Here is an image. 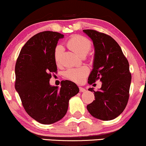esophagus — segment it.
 <instances>
[{"instance_id": "1", "label": "esophagus", "mask_w": 146, "mask_h": 146, "mask_svg": "<svg viewBox=\"0 0 146 146\" xmlns=\"http://www.w3.org/2000/svg\"><path fill=\"white\" fill-rule=\"evenodd\" d=\"M86 90L84 89V88H82V87H79V92H86Z\"/></svg>"}]
</instances>
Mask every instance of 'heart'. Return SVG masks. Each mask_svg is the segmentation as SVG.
Masks as SVG:
<instances>
[{"mask_svg": "<svg viewBox=\"0 0 146 146\" xmlns=\"http://www.w3.org/2000/svg\"><path fill=\"white\" fill-rule=\"evenodd\" d=\"M67 46L78 56H86L92 48L91 42L85 37L75 36L67 42ZM64 48L61 45H57L54 49V61L57 65H60ZM89 73V69L86 67L70 68L64 72L66 78L76 83H82Z\"/></svg>", "mask_w": 146, "mask_h": 146, "instance_id": "heart-1", "label": "heart"}]
</instances>
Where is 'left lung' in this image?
<instances>
[{
  "mask_svg": "<svg viewBox=\"0 0 146 146\" xmlns=\"http://www.w3.org/2000/svg\"><path fill=\"white\" fill-rule=\"evenodd\" d=\"M91 38L94 47L93 69L88 77V84L97 79L102 87L94 92L95 100L87 106L92 116L102 121H110L125 110L129 96L131 75L128 60L122 50L112 37L92 29L83 30Z\"/></svg>",
  "mask_w": 146,
  "mask_h": 146,
  "instance_id": "left-lung-1",
  "label": "left lung"
}]
</instances>
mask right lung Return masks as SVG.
I'll use <instances>...</instances> for the list:
<instances>
[{
	"instance_id": "obj_1",
	"label": "right lung",
	"mask_w": 146,
	"mask_h": 146,
	"mask_svg": "<svg viewBox=\"0 0 146 146\" xmlns=\"http://www.w3.org/2000/svg\"><path fill=\"white\" fill-rule=\"evenodd\" d=\"M60 33L46 31L29 39L20 51L15 64V90L27 113L44 125L60 121L67 113L71 98L79 93L74 82L62 81L61 87L50 84L57 71L54 52Z\"/></svg>"
}]
</instances>
